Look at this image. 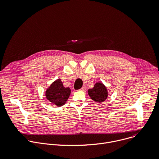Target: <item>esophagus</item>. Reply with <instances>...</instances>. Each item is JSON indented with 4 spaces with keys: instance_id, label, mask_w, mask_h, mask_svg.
Returning a JSON list of instances; mask_svg holds the SVG:
<instances>
[{
    "instance_id": "34e87169",
    "label": "esophagus",
    "mask_w": 159,
    "mask_h": 159,
    "mask_svg": "<svg viewBox=\"0 0 159 159\" xmlns=\"http://www.w3.org/2000/svg\"><path fill=\"white\" fill-rule=\"evenodd\" d=\"M85 89H86V87H84V86H83L82 88H80V91H84L85 90Z\"/></svg>"
}]
</instances>
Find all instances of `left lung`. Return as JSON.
Instances as JSON below:
<instances>
[{"label": "left lung", "mask_w": 159, "mask_h": 159, "mask_svg": "<svg viewBox=\"0 0 159 159\" xmlns=\"http://www.w3.org/2000/svg\"><path fill=\"white\" fill-rule=\"evenodd\" d=\"M88 94L93 101L101 103L107 99L108 92L106 87L102 82H97L92 89H88Z\"/></svg>", "instance_id": "left-lung-1"}]
</instances>
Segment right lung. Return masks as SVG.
<instances>
[{
  "label": "right lung",
  "instance_id": "add662e5",
  "mask_svg": "<svg viewBox=\"0 0 159 159\" xmlns=\"http://www.w3.org/2000/svg\"><path fill=\"white\" fill-rule=\"evenodd\" d=\"M71 93L69 88L63 86L62 82L60 79L53 82L47 89L46 98L52 103L58 107L62 106L68 99Z\"/></svg>",
  "mask_w": 159,
  "mask_h": 159
}]
</instances>
